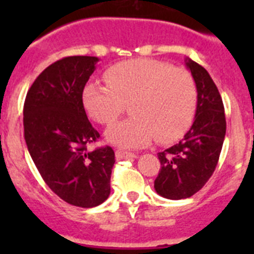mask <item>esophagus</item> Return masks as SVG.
Segmentation results:
<instances>
[{"label":"esophagus","mask_w":254,"mask_h":254,"mask_svg":"<svg viewBox=\"0 0 254 254\" xmlns=\"http://www.w3.org/2000/svg\"><path fill=\"white\" fill-rule=\"evenodd\" d=\"M137 155L134 152H128V151H123V150H117L116 151V158L117 160H121V159H134Z\"/></svg>","instance_id":"34e87169"}]
</instances>
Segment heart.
<instances>
[{
  "mask_svg": "<svg viewBox=\"0 0 254 254\" xmlns=\"http://www.w3.org/2000/svg\"><path fill=\"white\" fill-rule=\"evenodd\" d=\"M105 85L87 84L82 103L93 120L111 126L128 104L132 118L107 131L116 146L134 149L152 140L170 143L194 118L198 90L193 76L173 64L149 58L125 61L108 69Z\"/></svg>",
  "mask_w": 254,
  "mask_h": 254,
  "instance_id": "heart-1",
  "label": "heart"
}]
</instances>
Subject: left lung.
Wrapping results in <instances>:
<instances>
[{
    "label": "left lung",
    "instance_id": "8db88e82",
    "mask_svg": "<svg viewBox=\"0 0 254 254\" xmlns=\"http://www.w3.org/2000/svg\"><path fill=\"white\" fill-rule=\"evenodd\" d=\"M198 90L196 116L178 143L159 152L160 170L154 188L164 198H188L210 179L219 161L226 132L223 99L211 76L194 61L186 58Z\"/></svg>",
    "mask_w": 254,
    "mask_h": 254
}]
</instances>
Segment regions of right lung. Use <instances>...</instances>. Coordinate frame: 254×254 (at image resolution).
Wrapping results in <instances>:
<instances>
[{"instance_id":"add662e5","label":"right lung","mask_w":254,"mask_h":254,"mask_svg":"<svg viewBox=\"0 0 254 254\" xmlns=\"http://www.w3.org/2000/svg\"><path fill=\"white\" fill-rule=\"evenodd\" d=\"M99 58L64 57L47 67L26 94L24 137L29 154L60 198L78 207H95L111 194L114 151H90L100 137L87 120L82 93Z\"/></svg>"}]
</instances>
